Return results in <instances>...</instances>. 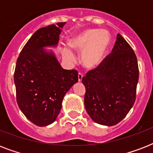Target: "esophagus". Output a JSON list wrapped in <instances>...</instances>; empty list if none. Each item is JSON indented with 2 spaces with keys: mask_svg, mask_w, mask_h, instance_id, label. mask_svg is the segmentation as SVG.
I'll use <instances>...</instances> for the list:
<instances>
[{
  "mask_svg": "<svg viewBox=\"0 0 153 153\" xmlns=\"http://www.w3.org/2000/svg\"><path fill=\"white\" fill-rule=\"evenodd\" d=\"M82 77H83V75H82L81 73H79V74H78V79H79V82L82 81Z\"/></svg>",
  "mask_w": 153,
  "mask_h": 153,
  "instance_id": "34e87169",
  "label": "esophagus"
}]
</instances>
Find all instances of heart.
<instances>
[{
	"label": "heart",
	"mask_w": 153,
	"mask_h": 153,
	"mask_svg": "<svg viewBox=\"0 0 153 153\" xmlns=\"http://www.w3.org/2000/svg\"><path fill=\"white\" fill-rule=\"evenodd\" d=\"M74 51L82 52V64L86 69H95L102 63L109 44L108 32L104 30L87 29L74 34L68 41ZM63 55L70 62L75 60V55L69 49L63 50Z\"/></svg>",
	"instance_id": "1"
}]
</instances>
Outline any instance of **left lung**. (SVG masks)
Listing matches in <instances>:
<instances>
[{"label":"left lung","instance_id":"left-lung-1","mask_svg":"<svg viewBox=\"0 0 153 153\" xmlns=\"http://www.w3.org/2000/svg\"><path fill=\"white\" fill-rule=\"evenodd\" d=\"M139 79L137 59L120 34L112 52L82 78L85 108L94 122L115 126L126 117L136 100Z\"/></svg>","mask_w":153,"mask_h":153}]
</instances>
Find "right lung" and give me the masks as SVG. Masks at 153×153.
<instances>
[{
  "mask_svg": "<svg viewBox=\"0 0 153 153\" xmlns=\"http://www.w3.org/2000/svg\"><path fill=\"white\" fill-rule=\"evenodd\" d=\"M66 22L41 27L32 35L16 61L14 82L18 106L32 123L51 125L56 120L67 92L79 81L78 71L64 70L53 51Z\"/></svg>",
  "mask_w": 153,
  "mask_h": 153,
  "instance_id": "right-lung-1",
  "label": "right lung"
}]
</instances>
